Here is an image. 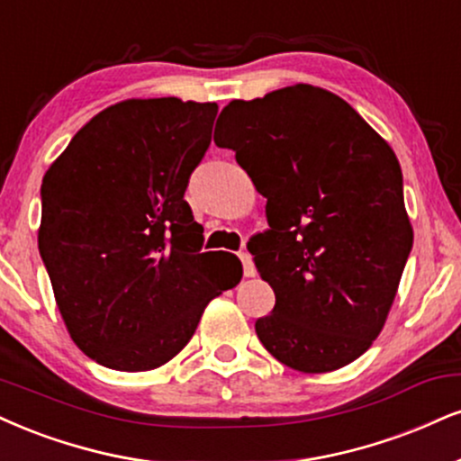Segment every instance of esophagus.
Returning <instances> with one entry per match:
<instances>
[{
	"instance_id": "1",
	"label": "esophagus",
	"mask_w": 461,
	"mask_h": 461,
	"mask_svg": "<svg viewBox=\"0 0 461 461\" xmlns=\"http://www.w3.org/2000/svg\"><path fill=\"white\" fill-rule=\"evenodd\" d=\"M240 262H242V273H245V276H255V264H253L251 255L242 251L240 253Z\"/></svg>"
}]
</instances>
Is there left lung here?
<instances>
[{
  "instance_id": "left-lung-1",
  "label": "left lung",
  "mask_w": 461,
  "mask_h": 461,
  "mask_svg": "<svg viewBox=\"0 0 461 461\" xmlns=\"http://www.w3.org/2000/svg\"><path fill=\"white\" fill-rule=\"evenodd\" d=\"M219 120L214 143L266 197L270 230L251 253L276 301L259 341L303 374L346 367L380 335L412 249L395 152L307 83L231 101Z\"/></svg>"
}]
</instances>
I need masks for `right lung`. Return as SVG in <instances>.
Masks as SVG:
<instances>
[{"label": "right lung", "instance_id": "right-lung-1", "mask_svg": "<svg viewBox=\"0 0 461 461\" xmlns=\"http://www.w3.org/2000/svg\"><path fill=\"white\" fill-rule=\"evenodd\" d=\"M216 103L129 98L72 137L42 177L38 249L72 341L118 371L157 369L191 341L206 304L242 279L202 253L185 191Z\"/></svg>", "mask_w": 461, "mask_h": 461}]
</instances>
